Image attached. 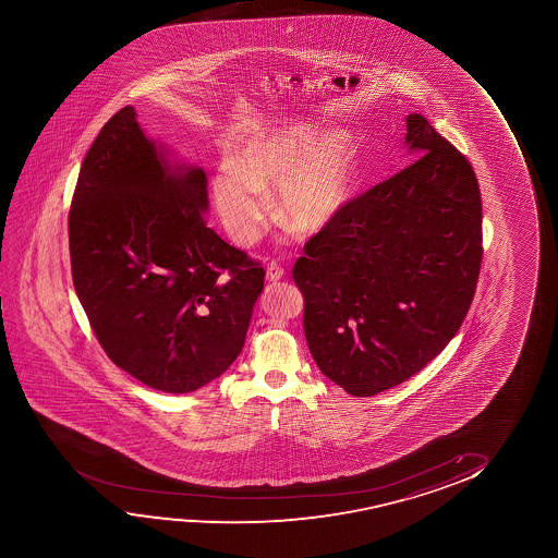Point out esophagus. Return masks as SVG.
I'll return each instance as SVG.
<instances>
[{
	"instance_id": "obj_1",
	"label": "esophagus",
	"mask_w": 558,
	"mask_h": 558,
	"mask_svg": "<svg viewBox=\"0 0 558 558\" xmlns=\"http://www.w3.org/2000/svg\"><path fill=\"white\" fill-rule=\"evenodd\" d=\"M283 278V268L272 260L270 265L267 267V280L268 282H278V280H282Z\"/></svg>"
}]
</instances>
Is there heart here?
Listing matches in <instances>:
<instances>
[{
    "label": "heart",
    "mask_w": 558,
    "mask_h": 558,
    "mask_svg": "<svg viewBox=\"0 0 558 558\" xmlns=\"http://www.w3.org/2000/svg\"><path fill=\"white\" fill-rule=\"evenodd\" d=\"M314 141L305 128L257 135L215 171L211 199L236 244L247 247L260 236L276 189L278 219L298 234H316L341 214L351 191V145L339 135Z\"/></svg>",
    "instance_id": "b5f03b06"
}]
</instances>
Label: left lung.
I'll list each match as a JSON object with an SVG mask.
<instances>
[{
	"label": "left lung",
	"instance_id": "obj_1",
	"mask_svg": "<svg viewBox=\"0 0 558 558\" xmlns=\"http://www.w3.org/2000/svg\"><path fill=\"white\" fill-rule=\"evenodd\" d=\"M405 130L417 160L347 202L293 267L308 351L352 397L392 389L440 354L481 272L471 163L423 116H408Z\"/></svg>",
	"mask_w": 558,
	"mask_h": 558
}]
</instances>
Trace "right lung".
Returning a JSON list of instances; mask_svg holds the SVG:
<instances>
[{
    "label": "right lung",
    "instance_id": "add662e5",
    "mask_svg": "<svg viewBox=\"0 0 558 558\" xmlns=\"http://www.w3.org/2000/svg\"><path fill=\"white\" fill-rule=\"evenodd\" d=\"M166 153L133 107L105 123L70 206V265L108 359L183 395L242 352L265 270L207 227L204 169Z\"/></svg>",
    "mask_w": 558,
    "mask_h": 558
}]
</instances>
